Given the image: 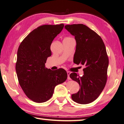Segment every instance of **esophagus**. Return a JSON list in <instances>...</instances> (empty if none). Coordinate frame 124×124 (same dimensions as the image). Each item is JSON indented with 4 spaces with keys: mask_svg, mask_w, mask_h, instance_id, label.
Here are the masks:
<instances>
[{
    "mask_svg": "<svg viewBox=\"0 0 124 124\" xmlns=\"http://www.w3.org/2000/svg\"><path fill=\"white\" fill-rule=\"evenodd\" d=\"M70 74H71L70 72H69V71L67 72V74H68V78L69 79V80H70Z\"/></svg>",
    "mask_w": 124,
    "mask_h": 124,
    "instance_id": "esophagus-1",
    "label": "esophagus"
}]
</instances>
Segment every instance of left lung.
<instances>
[{"label":"left lung","mask_w":124,"mask_h":124,"mask_svg":"<svg viewBox=\"0 0 124 124\" xmlns=\"http://www.w3.org/2000/svg\"><path fill=\"white\" fill-rule=\"evenodd\" d=\"M65 28L75 36L76 42L74 63L85 66L82 76L75 72L70 75L80 87L71 98L79 104H88L98 98L106 84L109 65L106 48L100 36L86 25H68Z\"/></svg>","instance_id":"8db88e82"}]
</instances>
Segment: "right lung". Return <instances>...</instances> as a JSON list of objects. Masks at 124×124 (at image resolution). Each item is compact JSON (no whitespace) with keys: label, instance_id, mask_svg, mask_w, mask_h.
Here are the masks:
<instances>
[{"label":"right lung","instance_id":"add662e5","mask_svg":"<svg viewBox=\"0 0 124 124\" xmlns=\"http://www.w3.org/2000/svg\"><path fill=\"white\" fill-rule=\"evenodd\" d=\"M64 25H44L33 30L18 48L16 71L20 86L28 98L36 103L48 101L56 85L66 81L63 69L51 70L45 67L52 55L50 46Z\"/></svg>","mask_w":124,"mask_h":124}]
</instances>
